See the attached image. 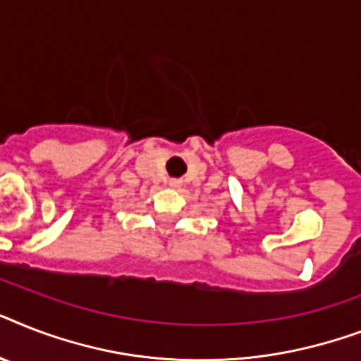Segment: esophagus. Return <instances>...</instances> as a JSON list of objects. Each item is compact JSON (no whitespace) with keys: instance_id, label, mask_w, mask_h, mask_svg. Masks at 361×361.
Segmentation results:
<instances>
[{"instance_id":"34e87169","label":"esophagus","mask_w":361,"mask_h":361,"mask_svg":"<svg viewBox=\"0 0 361 361\" xmlns=\"http://www.w3.org/2000/svg\"><path fill=\"white\" fill-rule=\"evenodd\" d=\"M171 185H178V181H176V180H172V181H171Z\"/></svg>"}]
</instances>
